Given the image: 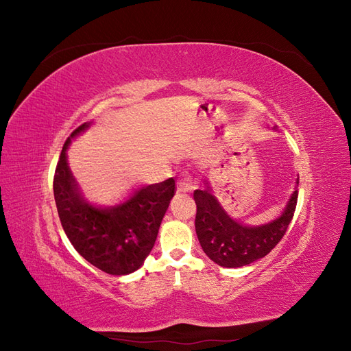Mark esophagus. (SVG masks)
Returning <instances> with one entry per match:
<instances>
[{
  "label": "esophagus",
  "mask_w": 351,
  "mask_h": 351,
  "mask_svg": "<svg viewBox=\"0 0 351 351\" xmlns=\"http://www.w3.org/2000/svg\"><path fill=\"white\" fill-rule=\"evenodd\" d=\"M197 182L193 178V176L184 171L182 174V178L178 180V184H177V190L178 192H192L193 189H196Z\"/></svg>",
  "instance_id": "esophagus-1"
}]
</instances>
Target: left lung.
Instances as JSON below:
<instances>
[{"label": "left lung", "instance_id": "left-lung-1", "mask_svg": "<svg viewBox=\"0 0 351 351\" xmlns=\"http://www.w3.org/2000/svg\"><path fill=\"white\" fill-rule=\"evenodd\" d=\"M297 190L291 195L281 217L259 227H246L232 219L221 208L210 190H195L196 234L208 256L226 268H240L258 261L277 246L293 219Z\"/></svg>", "mask_w": 351, "mask_h": 351}]
</instances>
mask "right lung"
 I'll return each mask as SVG.
<instances>
[{"instance_id": "obj_1", "label": "right lung", "mask_w": 351, "mask_h": 351, "mask_svg": "<svg viewBox=\"0 0 351 351\" xmlns=\"http://www.w3.org/2000/svg\"><path fill=\"white\" fill-rule=\"evenodd\" d=\"M74 130L58 159L54 176V197L58 217L70 243L93 267L111 275H127L142 267L151 253L169 200L176 193L174 178L151 184L120 205L97 208L84 200L67 164V146L74 136L88 129Z\"/></svg>"}]
</instances>
